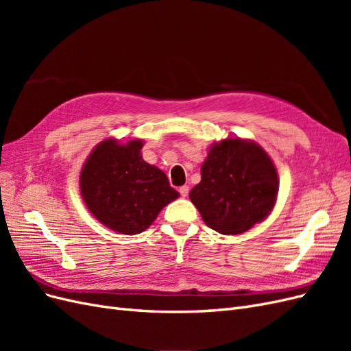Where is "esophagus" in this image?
Returning a JSON list of instances; mask_svg holds the SVG:
<instances>
[{
	"instance_id": "obj_1",
	"label": "esophagus",
	"mask_w": 351,
	"mask_h": 351,
	"mask_svg": "<svg viewBox=\"0 0 351 351\" xmlns=\"http://www.w3.org/2000/svg\"><path fill=\"white\" fill-rule=\"evenodd\" d=\"M178 192H180V195H182L183 197H186L189 195V186H182V187H180Z\"/></svg>"
}]
</instances>
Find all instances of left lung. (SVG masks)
Returning <instances> with one entry per match:
<instances>
[{"instance_id":"left-lung-1","label":"left lung","mask_w":351,"mask_h":351,"mask_svg":"<svg viewBox=\"0 0 351 351\" xmlns=\"http://www.w3.org/2000/svg\"><path fill=\"white\" fill-rule=\"evenodd\" d=\"M200 174L189 197L205 224L221 234H243L267 218L277 202V168L253 141L228 137L212 143Z\"/></svg>"}]
</instances>
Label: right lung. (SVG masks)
I'll return each instance as SVG.
<instances>
[{
    "instance_id": "add662e5",
    "label": "right lung",
    "mask_w": 351,
    "mask_h": 351,
    "mask_svg": "<svg viewBox=\"0 0 351 351\" xmlns=\"http://www.w3.org/2000/svg\"><path fill=\"white\" fill-rule=\"evenodd\" d=\"M142 139H105L80 171V193L101 224L121 234H139L180 193L164 171L142 158Z\"/></svg>"
}]
</instances>
